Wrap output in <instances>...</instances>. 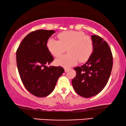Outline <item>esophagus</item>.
I'll return each mask as SVG.
<instances>
[{"instance_id":"1","label":"esophagus","mask_w":126,"mask_h":126,"mask_svg":"<svg viewBox=\"0 0 126 126\" xmlns=\"http://www.w3.org/2000/svg\"><path fill=\"white\" fill-rule=\"evenodd\" d=\"M64 70H65V72H68L69 70V68H64Z\"/></svg>"}]
</instances>
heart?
<instances>
[{
	"instance_id": "1",
	"label": "heart",
	"mask_w": 126,
	"mask_h": 126,
	"mask_svg": "<svg viewBox=\"0 0 126 126\" xmlns=\"http://www.w3.org/2000/svg\"><path fill=\"white\" fill-rule=\"evenodd\" d=\"M59 40L50 38L47 47L55 57L61 56L67 49L68 54L56 60L58 65L70 67L77 62L84 63L90 58L94 50V43L91 38L82 32L65 31L58 34Z\"/></svg>"
}]
</instances>
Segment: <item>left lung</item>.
<instances>
[{"instance_id": "8db88e82", "label": "left lung", "mask_w": 126, "mask_h": 126, "mask_svg": "<svg viewBox=\"0 0 126 126\" xmlns=\"http://www.w3.org/2000/svg\"><path fill=\"white\" fill-rule=\"evenodd\" d=\"M94 50L87 63L74 68L76 76L72 83L76 92L84 97L99 94L106 87L111 75L113 65L110 46L102 38L91 35Z\"/></svg>"}]
</instances>
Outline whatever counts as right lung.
I'll use <instances>...</instances> for the list:
<instances>
[{"instance_id": "obj_1", "label": "right lung", "mask_w": 126, "mask_h": 126, "mask_svg": "<svg viewBox=\"0 0 126 126\" xmlns=\"http://www.w3.org/2000/svg\"><path fill=\"white\" fill-rule=\"evenodd\" d=\"M54 32L46 30L31 32L16 50L17 67L23 84L29 92L39 97L50 94L64 72L61 66H46L54 60L46 44Z\"/></svg>"}]
</instances>
